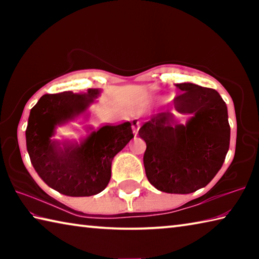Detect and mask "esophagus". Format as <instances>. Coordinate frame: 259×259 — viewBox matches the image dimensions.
Returning <instances> with one entry per match:
<instances>
[{
  "label": "esophagus",
  "mask_w": 259,
  "mask_h": 259,
  "mask_svg": "<svg viewBox=\"0 0 259 259\" xmlns=\"http://www.w3.org/2000/svg\"><path fill=\"white\" fill-rule=\"evenodd\" d=\"M139 126H140L139 121L134 120V121H133V124H131V128H133V133H134L135 136H137L138 130H139Z\"/></svg>",
  "instance_id": "esophagus-1"
}]
</instances>
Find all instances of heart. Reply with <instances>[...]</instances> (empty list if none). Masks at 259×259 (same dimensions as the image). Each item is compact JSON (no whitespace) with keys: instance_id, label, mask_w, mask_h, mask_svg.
I'll list each match as a JSON object with an SVG mask.
<instances>
[{"instance_id":"1","label":"heart","mask_w":259,"mask_h":259,"mask_svg":"<svg viewBox=\"0 0 259 259\" xmlns=\"http://www.w3.org/2000/svg\"><path fill=\"white\" fill-rule=\"evenodd\" d=\"M142 105H144V104H143V103H142Z\"/></svg>"}]
</instances>
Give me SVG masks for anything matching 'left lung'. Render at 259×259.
<instances>
[{"mask_svg": "<svg viewBox=\"0 0 259 259\" xmlns=\"http://www.w3.org/2000/svg\"><path fill=\"white\" fill-rule=\"evenodd\" d=\"M165 111L139 129L146 143L144 166L156 190L188 194L207 186L224 163L230 147L227 106L216 90L179 83Z\"/></svg>", "mask_w": 259, "mask_h": 259, "instance_id": "1", "label": "left lung"}]
</instances>
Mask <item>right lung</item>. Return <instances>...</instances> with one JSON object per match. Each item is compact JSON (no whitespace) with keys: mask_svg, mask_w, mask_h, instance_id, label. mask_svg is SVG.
Segmentation results:
<instances>
[{"mask_svg":"<svg viewBox=\"0 0 259 259\" xmlns=\"http://www.w3.org/2000/svg\"><path fill=\"white\" fill-rule=\"evenodd\" d=\"M100 94L88 89L42 96L30 109L26 146L35 171L48 186L68 196L105 190L112 161L134 138L130 122L94 126L88 108Z\"/></svg>","mask_w":259,"mask_h":259,"instance_id":"right-lung-1","label":"right lung"}]
</instances>
